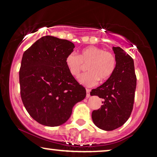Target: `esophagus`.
<instances>
[{
  "instance_id": "esophagus-1",
  "label": "esophagus",
  "mask_w": 157,
  "mask_h": 157,
  "mask_svg": "<svg viewBox=\"0 0 157 157\" xmlns=\"http://www.w3.org/2000/svg\"><path fill=\"white\" fill-rule=\"evenodd\" d=\"M86 98H90V90H89V89H86Z\"/></svg>"
}]
</instances>
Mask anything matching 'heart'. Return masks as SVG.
Listing matches in <instances>:
<instances>
[{"mask_svg":"<svg viewBox=\"0 0 157 157\" xmlns=\"http://www.w3.org/2000/svg\"><path fill=\"white\" fill-rule=\"evenodd\" d=\"M65 64L70 73L74 77H78L87 65L89 71L79 76L78 82L86 86H92L98 80L104 82L111 78L115 71L117 60L111 52L90 46L81 50L78 55L73 52L70 53L65 58Z\"/></svg>","mask_w":157,"mask_h":157,"instance_id":"b5f03b06","label":"heart"}]
</instances>
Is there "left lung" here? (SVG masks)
I'll return each mask as SVG.
<instances>
[{"instance_id": "obj_1", "label": "left lung", "mask_w": 157, "mask_h": 157, "mask_svg": "<svg viewBox=\"0 0 157 157\" xmlns=\"http://www.w3.org/2000/svg\"><path fill=\"white\" fill-rule=\"evenodd\" d=\"M117 66L105 83L92 90L90 94L102 99V105L92 111V119L98 128L111 131L122 126L130 117L135 100L137 78L133 59L121 48L113 47Z\"/></svg>"}]
</instances>
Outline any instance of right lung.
<instances>
[{
	"label": "right lung",
	"mask_w": 157,
	"mask_h": 157,
	"mask_svg": "<svg viewBox=\"0 0 157 157\" xmlns=\"http://www.w3.org/2000/svg\"><path fill=\"white\" fill-rule=\"evenodd\" d=\"M75 48L72 42L46 36L24 52L19 70L21 98L25 108L40 124L57 127L71 117L86 90L71 74L65 58Z\"/></svg>",
	"instance_id": "right-lung-1"
}]
</instances>
